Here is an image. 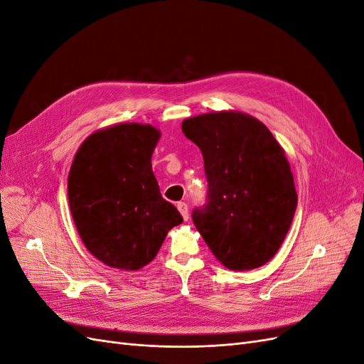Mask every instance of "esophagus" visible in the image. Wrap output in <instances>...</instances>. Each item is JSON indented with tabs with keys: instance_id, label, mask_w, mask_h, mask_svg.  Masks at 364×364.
<instances>
[{
	"instance_id": "obj_1",
	"label": "esophagus",
	"mask_w": 364,
	"mask_h": 364,
	"mask_svg": "<svg viewBox=\"0 0 364 364\" xmlns=\"http://www.w3.org/2000/svg\"><path fill=\"white\" fill-rule=\"evenodd\" d=\"M178 209H179V213L182 214L183 220L186 222V220H188V217H190V214H188V205H186L185 202H179L178 203Z\"/></svg>"
}]
</instances>
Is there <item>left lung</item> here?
I'll return each instance as SVG.
<instances>
[{
	"instance_id": "left-lung-1",
	"label": "left lung",
	"mask_w": 364,
	"mask_h": 364,
	"mask_svg": "<svg viewBox=\"0 0 364 364\" xmlns=\"http://www.w3.org/2000/svg\"><path fill=\"white\" fill-rule=\"evenodd\" d=\"M182 132L200 149L208 179V203L193 213L197 230L229 270L264 266L297 205L284 149L259 119L238 111L186 118Z\"/></svg>"
}]
</instances>
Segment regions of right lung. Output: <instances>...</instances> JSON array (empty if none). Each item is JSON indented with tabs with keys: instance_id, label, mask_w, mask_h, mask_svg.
<instances>
[{
	"instance_id": "obj_1",
	"label": "right lung",
	"mask_w": 364,
	"mask_h": 364,
	"mask_svg": "<svg viewBox=\"0 0 364 364\" xmlns=\"http://www.w3.org/2000/svg\"><path fill=\"white\" fill-rule=\"evenodd\" d=\"M161 132L119 123L87 136L68 174V200L85 247L109 267L139 270L183 222L161 196L151 155Z\"/></svg>"
}]
</instances>
